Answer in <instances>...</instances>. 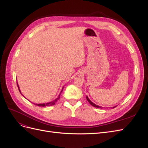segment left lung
I'll return each instance as SVG.
<instances>
[{"mask_svg":"<svg viewBox=\"0 0 148 148\" xmlns=\"http://www.w3.org/2000/svg\"><path fill=\"white\" fill-rule=\"evenodd\" d=\"M86 99H87V101L89 102V104H90L91 106H92L93 107H97V108H101V109H102V107H101V106H97V105H96L95 104H94V103L92 102H91L90 100H89V99L88 98V96H86ZM116 106H115V107H113V108H115Z\"/></svg>","mask_w":148,"mask_h":148,"instance_id":"left-lung-1","label":"left lung"}]
</instances>
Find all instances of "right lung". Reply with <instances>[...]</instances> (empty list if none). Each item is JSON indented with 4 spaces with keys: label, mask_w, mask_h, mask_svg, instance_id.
I'll return each instance as SVG.
<instances>
[{
    "label": "right lung",
    "mask_w": 148,
    "mask_h": 148,
    "mask_svg": "<svg viewBox=\"0 0 148 148\" xmlns=\"http://www.w3.org/2000/svg\"><path fill=\"white\" fill-rule=\"evenodd\" d=\"M17 86H18V89H19V91H20V92H21V91H20V89H19V86H18V84H17ZM63 89H64V87H63V88H62V91H61V92H60V95H59V96H58V97L57 98V99H56L54 101H51V102H47V103H44V104H35V105H36V106H40V107H45V106H53V105H54L55 104H56V102L57 101V100H59V98H60V94H61V92H62V91H63Z\"/></svg>",
    "instance_id": "add662e5"
}]
</instances>
